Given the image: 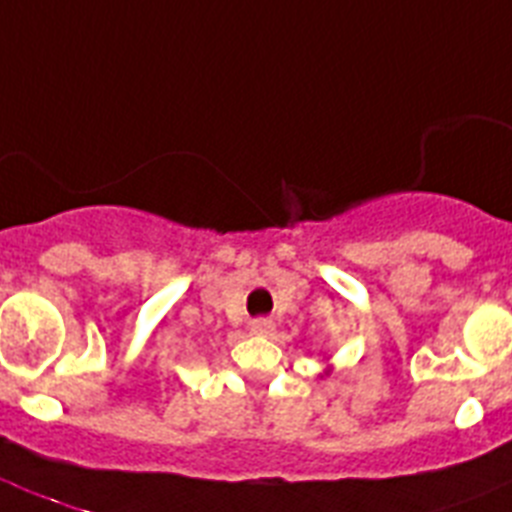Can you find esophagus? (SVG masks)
I'll list each match as a JSON object with an SVG mask.
<instances>
[{
    "instance_id": "34e87169",
    "label": "esophagus",
    "mask_w": 512,
    "mask_h": 512,
    "mask_svg": "<svg viewBox=\"0 0 512 512\" xmlns=\"http://www.w3.org/2000/svg\"><path fill=\"white\" fill-rule=\"evenodd\" d=\"M250 330L255 332V335H270V332L275 330V324H273V319H268V317H257L250 322Z\"/></svg>"
}]
</instances>
